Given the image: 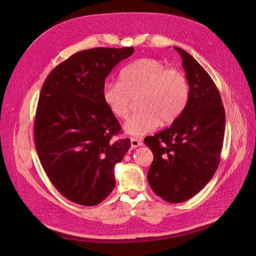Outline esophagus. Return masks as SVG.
<instances>
[{"instance_id":"esophagus-1","label":"esophagus","mask_w":256,"mask_h":256,"mask_svg":"<svg viewBox=\"0 0 256 256\" xmlns=\"http://www.w3.org/2000/svg\"><path fill=\"white\" fill-rule=\"evenodd\" d=\"M142 145H143L142 140L136 139V138H130V146H132V149L138 148V147H140V146H142Z\"/></svg>"}]
</instances>
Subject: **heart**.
Returning a JSON list of instances; mask_svg holds the SVG:
<instances>
[{"label":"heart","instance_id":"b5f03b06","mask_svg":"<svg viewBox=\"0 0 256 256\" xmlns=\"http://www.w3.org/2000/svg\"><path fill=\"white\" fill-rule=\"evenodd\" d=\"M138 98L140 111L124 124L126 134L140 137L154 130L162 122H174L185 110L190 85L185 75L156 58H140L120 72L119 81L107 80L102 96L109 112L118 119L128 117L132 98Z\"/></svg>","mask_w":256,"mask_h":256}]
</instances>
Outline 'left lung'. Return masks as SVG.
Instances as JSON below:
<instances>
[{"label": "left lung", "instance_id": "obj_1", "mask_svg": "<svg viewBox=\"0 0 256 256\" xmlns=\"http://www.w3.org/2000/svg\"><path fill=\"white\" fill-rule=\"evenodd\" d=\"M182 58L190 85L188 103L168 128L147 137L153 153L149 185L168 202L196 196L214 176L222 148L226 113L220 94L205 69L185 50L174 47Z\"/></svg>", "mask_w": 256, "mask_h": 256}]
</instances>
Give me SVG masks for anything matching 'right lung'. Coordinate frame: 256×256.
<instances>
[{"label": "right lung", "instance_id": "obj_1", "mask_svg": "<svg viewBox=\"0 0 256 256\" xmlns=\"http://www.w3.org/2000/svg\"><path fill=\"white\" fill-rule=\"evenodd\" d=\"M132 47L92 48L73 54L45 80L35 118V145L45 173L68 200L82 206L104 200L115 186L114 166L130 147L102 90Z\"/></svg>", "mask_w": 256, "mask_h": 256}]
</instances>
